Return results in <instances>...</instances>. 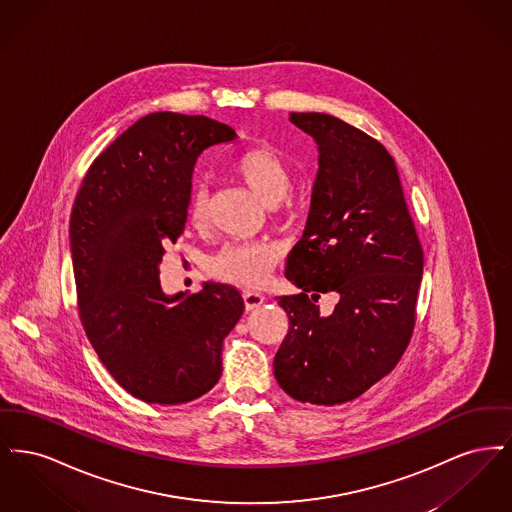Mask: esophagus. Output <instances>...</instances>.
Returning a JSON list of instances; mask_svg holds the SVG:
<instances>
[{"instance_id": "esophagus-1", "label": "esophagus", "mask_w": 512, "mask_h": 512, "mask_svg": "<svg viewBox=\"0 0 512 512\" xmlns=\"http://www.w3.org/2000/svg\"><path fill=\"white\" fill-rule=\"evenodd\" d=\"M242 295H244L245 309H247V311L259 309V307L265 303V295H263V293L249 292V290H245Z\"/></svg>"}]
</instances>
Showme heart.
Segmentation results:
<instances>
[{
	"instance_id": "heart-1",
	"label": "heart",
	"mask_w": 512,
	"mask_h": 512,
	"mask_svg": "<svg viewBox=\"0 0 512 512\" xmlns=\"http://www.w3.org/2000/svg\"><path fill=\"white\" fill-rule=\"evenodd\" d=\"M232 174L247 190L257 195L265 205L280 203L292 188V174L282 155L270 146L249 147L234 157ZM209 194L203 186H194L188 197V220L194 228H203L207 222ZM278 261V251L267 242L253 244H226L220 247L207 270L224 284L242 288L261 286Z\"/></svg>"
}]
</instances>
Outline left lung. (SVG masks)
Returning <instances> with one entry per match:
<instances>
[{
    "label": "left lung",
    "instance_id": "left-lung-1",
    "mask_svg": "<svg viewBox=\"0 0 512 512\" xmlns=\"http://www.w3.org/2000/svg\"><path fill=\"white\" fill-rule=\"evenodd\" d=\"M290 121L315 138L318 172L305 232L286 263L301 293L278 299L290 328L274 376L301 403L340 405L403 357L424 253L386 147L326 113H290ZM324 292L339 297L328 316L316 305Z\"/></svg>",
    "mask_w": 512,
    "mask_h": 512
}]
</instances>
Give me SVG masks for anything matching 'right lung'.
Here are the masks:
<instances>
[{"mask_svg":"<svg viewBox=\"0 0 512 512\" xmlns=\"http://www.w3.org/2000/svg\"><path fill=\"white\" fill-rule=\"evenodd\" d=\"M236 132L203 115L151 113L99 153L71 213L78 317L99 361L136 399L194 401L222 374L242 293L205 282L165 295L159 263L184 232L195 159Z\"/></svg>","mask_w":512,"mask_h":512,"instance_id":"right-lung-1","label":"right lung"}]
</instances>
